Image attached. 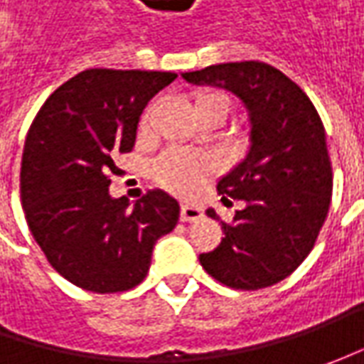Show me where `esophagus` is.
<instances>
[{"label":"esophagus","mask_w":364,"mask_h":364,"mask_svg":"<svg viewBox=\"0 0 364 364\" xmlns=\"http://www.w3.org/2000/svg\"><path fill=\"white\" fill-rule=\"evenodd\" d=\"M204 210L200 206H196V204H182V208H180V218L184 220V223H192V220H198V218H203Z\"/></svg>","instance_id":"1"}]
</instances>
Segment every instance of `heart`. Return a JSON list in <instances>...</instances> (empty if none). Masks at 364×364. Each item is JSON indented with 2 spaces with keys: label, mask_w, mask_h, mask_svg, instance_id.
Wrapping results in <instances>:
<instances>
[{
  "label": "heart",
  "mask_w": 364,
  "mask_h": 364,
  "mask_svg": "<svg viewBox=\"0 0 364 364\" xmlns=\"http://www.w3.org/2000/svg\"><path fill=\"white\" fill-rule=\"evenodd\" d=\"M192 107L194 113L200 115L206 111H215L223 119L231 111V99L223 91H198L192 97ZM149 127V111L144 113L139 132L146 133ZM215 164L206 158H196L182 151H168L160 160L154 164V180L164 186L166 190L180 194V196H190L196 194L203 188L204 180L213 174Z\"/></svg>",
  "instance_id": "heart-1"
}]
</instances>
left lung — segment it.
Listing matches in <instances>:
<instances>
[{
	"instance_id": "1",
	"label": "left lung",
	"mask_w": 364,
	"mask_h": 364,
	"mask_svg": "<svg viewBox=\"0 0 364 364\" xmlns=\"http://www.w3.org/2000/svg\"><path fill=\"white\" fill-rule=\"evenodd\" d=\"M182 77L237 95L251 123L245 160L217 184L225 206H243L232 223L220 220L225 239L200 255V265L232 289L273 286L308 257L328 215L332 168L322 119L308 95L272 64H213ZM206 215L218 220L213 208Z\"/></svg>"
}]
</instances>
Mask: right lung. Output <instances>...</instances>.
Returning a JSON list of instances; mask_svg holds the SVG:
<instances>
[{"label":"right lung","mask_w":364,"mask_h":364,"mask_svg":"<svg viewBox=\"0 0 364 364\" xmlns=\"http://www.w3.org/2000/svg\"><path fill=\"white\" fill-rule=\"evenodd\" d=\"M178 75L89 68L46 99L26 137L21 206L50 265L95 294L146 279L154 245L180 218V204L149 190L133 208L109 194L113 158L132 151L147 101Z\"/></svg>","instance_id":"right-lung-1"}]
</instances>
